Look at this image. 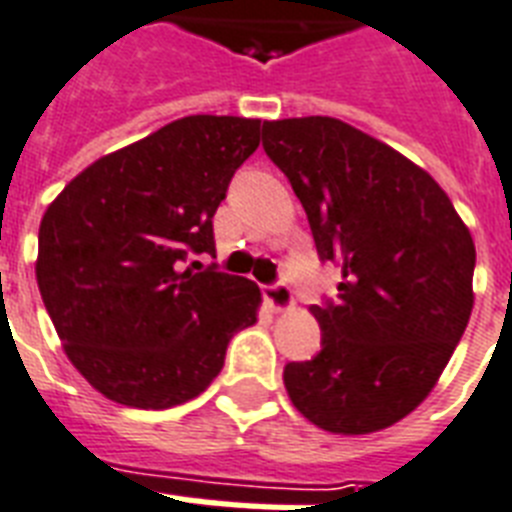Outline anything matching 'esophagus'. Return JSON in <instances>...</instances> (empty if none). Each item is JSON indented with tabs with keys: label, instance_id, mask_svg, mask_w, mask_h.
Here are the masks:
<instances>
[{
	"label": "esophagus",
	"instance_id": "1",
	"mask_svg": "<svg viewBox=\"0 0 512 512\" xmlns=\"http://www.w3.org/2000/svg\"><path fill=\"white\" fill-rule=\"evenodd\" d=\"M265 294V302L273 313H286V310H292L294 307V297H292V289L286 284H273V286H265L263 289Z\"/></svg>",
	"mask_w": 512,
	"mask_h": 512
}]
</instances>
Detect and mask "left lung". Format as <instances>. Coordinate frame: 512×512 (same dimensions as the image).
Returning <instances> with one entry per match:
<instances>
[{
    "label": "left lung",
    "instance_id": "left-lung-1",
    "mask_svg": "<svg viewBox=\"0 0 512 512\" xmlns=\"http://www.w3.org/2000/svg\"><path fill=\"white\" fill-rule=\"evenodd\" d=\"M263 147L292 181L336 302L310 307L323 350L284 368L289 400L331 434L389 429L421 405L473 310V236L434 178L339 118L265 120Z\"/></svg>",
    "mask_w": 512,
    "mask_h": 512
}]
</instances>
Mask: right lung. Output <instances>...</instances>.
I'll use <instances>...</instances> for the list:
<instances>
[{"instance_id": "add662e5", "label": "right lung", "mask_w": 512, "mask_h": 512, "mask_svg": "<svg viewBox=\"0 0 512 512\" xmlns=\"http://www.w3.org/2000/svg\"><path fill=\"white\" fill-rule=\"evenodd\" d=\"M257 118L189 115L94 160L39 226L36 281L62 350L107 400L165 410L213 384L260 286L207 268L213 215L260 147Z\"/></svg>"}]
</instances>
